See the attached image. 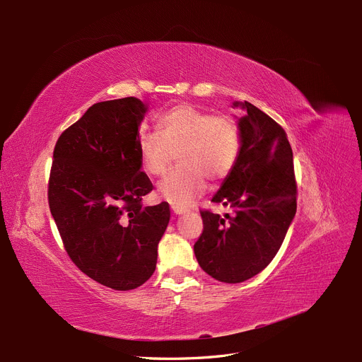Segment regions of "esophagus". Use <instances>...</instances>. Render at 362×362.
<instances>
[{
    "mask_svg": "<svg viewBox=\"0 0 362 362\" xmlns=\"http://www.w3.org/2000/svg\"><path fill=\"white\" fill-rule=\"evenodd\" d=\"M171 210H173V213H175L176 216H180V214H185L187 210L186 209H182V207H177V206H173L171 207Z\"/></svg>",
    "mask_w": 362,
    "mask_h": 362,
    "instance_id": "obj_1",
    "label": "esophagus"
}]
</instances>
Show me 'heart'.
<instances>
[{"label": "heart", "instance_id": "b5f03b06", "mask_svg": "<svg viewBox=\"0 0 362 362\" xmlns=\"http://www.w3.org/2000/svg\"><path fill=\"white\" fill-rule=\"evenodd\" d=\"M241 132L229 115H213L191 105H177L156 121V132L139 137L142 168L161 176L179 152L180 168L160 182L158 194L175 206H187L207 187V179H226L240 156Z\"/></svg>", "mask_w": 362, "mask_h": 362}]
</instances>
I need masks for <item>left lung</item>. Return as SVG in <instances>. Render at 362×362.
Returning a JSON list of instances; mask_svg holds the SVG:
<instances>
[{
    "label": "left lung",
    "mask_w": 362,
    "mask_h": 362,
    "mask_svg": "<svg viewBox=\"0 0 362 362\" xmlns=\"http://www.w3.org/2000/svg\"><path fill=\"white\" fill-rule=\"evenodd\" d=\"M233 106L244 111L238 118L241 151L211 201L235 214L201 211L204 230L194 245L202 271L228 284L247 281L272 262L297 209L293 151L284 129L255 105Z\"/></svg>",
    "instance_id": "1"
}]
</instances>
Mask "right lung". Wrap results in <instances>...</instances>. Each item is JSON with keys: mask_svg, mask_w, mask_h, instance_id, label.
<instances>
[{"mask_svg": "<svg viewBox=\"0 0 362 362\" xmlns=\"http://www.w3.org/2000/svg\"><path fill=\"white\" fill-rule=\"evenodd\" d=\"M146 112L137 98L94 103L53 152L49 206L66 253L87 276L119 291L152 276L170 220L167 202L140 204L153 189L140 171Z\"/></svg>", "mask_w": 362, "mask_h": 362, "instance_id": "1", "label": "right lung"}]
</instances>
